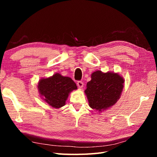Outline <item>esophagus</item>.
<instances>
[{
	"mask_svg": "<svg viewBox=\"0 0 157 157\" xmlns=\"http://www.w3.org/2000/svg\"><path fill=\"white\" fill-rule=\"evenodd\" d=\"M77 85H78V88H82L83 86H84V83H83L82 81H78V83H77Z\"/></svg>",
	"mask_w": 157,
	"mask_h": 157,
	"instance_id": "esophagus-1",
	"label": "esophagus"
}]
</instances>
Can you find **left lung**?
<instances>
[{
    "mask_svg": "<svg viewBox=\"0 0 157 157\" xmlns=\"http://www.w3.org/2000/svg\"><path fill=\"white\" fill-rule=\"evenodd\" d=\"M124 81L118 73L93 72L84 91L89 106L99 112L111 107L120 98Z\"/></svg>",
    "mask_w": 157,
    "mask_h": 157,
    "instance_id": "obj_1",
    "label": "left lung"
}]
</instances>
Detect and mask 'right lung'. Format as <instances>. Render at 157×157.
Segmentation results:
<instances>
[{"label":"right lung","mask_w":157,"mask_h":157,"mask_svg":"<svg viewBox=\"0 0 157 157\" xmlns=\"http://www.w3.org/2000/svg\"><path fill=\"white\" fill-rule=\"evenodd\" d=\"M78 89L75 83L69 77L56 73L49 78H43L38 83V92L43 101L54 109L65 105L70 92Z\"/></svg>","instance_id":"1"}]
</instances>
